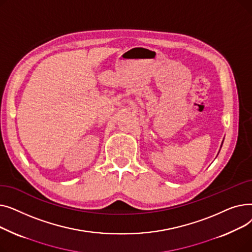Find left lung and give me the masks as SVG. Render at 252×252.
<instances>
[{"label": "left lung", "instance_id": "8db88e82", "mask_svg": "<svg viewBox=\"0 0 252 252\" xmlns=\"http://www.w3.org/2000/svg\"><path fill=\"white\" fill-rule=\"evenodd\" d=\"M221 145H222V143H221Z\"/></svg>", "mask_w": 252, "mask_h": 252}]
</instances>
